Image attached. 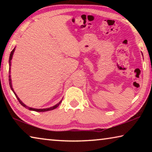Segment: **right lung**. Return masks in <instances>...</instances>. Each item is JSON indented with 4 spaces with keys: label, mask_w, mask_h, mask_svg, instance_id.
<instances>
[{
    "label": "right lung",
    "mask_w": 152,
    "mask_h": 152,
    "mask_svg": "<svg viewBox=\"0 0 152 152\" xmlns=\"http://www.w3.org/2000/svg\"><path fill=\"white\" fill-rule=\"evenodd\" d=\"M15 48H14L13 50H12V51H11V54H10V57H9V84H10V87H11V90L12 91V92H14V94H15V96H16V97H17V99H18V101H19V102H20V104L22 105L23 107H25V108H27V109H28L29 110H34V111H37V112H45V111H48V110H53V109H56V108H57L59 105H60V104L61 103V101H62V100H61V101L59 102V103H58L57 104H56L55 106H53V107H50V108H48V109H33V108H31V107H27V106H26V105H25L23 102H22V101H20V100L19 99V97H18L17 96V94H16V93H15V92H14V91H13V88H12V84H11V75H10V74H11V60H12V55H13V53H14V51H15Z\"/></svg>",
    "instance_id": "add662e5"
}]
</instances>
